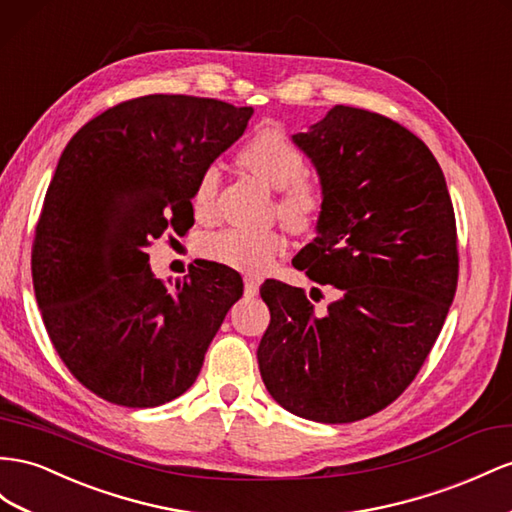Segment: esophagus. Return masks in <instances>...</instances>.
I'll list each match as a JSON object with an SVG mask.
<instances>
[{"instance_id": "obj_1", "label": "esophagus", "mask_w": 512, "mask_h": 512, "mask_svg": "<svg viewBox=\"0 0 512 512\" xmlns=\"http://www.w3.org/2000/svg\"><path fill=\"white\" fill-rule=\"evenodd\" d=\"M245 295L247 297H254V295H258V288H260V284H258V280L256 278H252V275H245Z\"/></svg>"}]
</instances>
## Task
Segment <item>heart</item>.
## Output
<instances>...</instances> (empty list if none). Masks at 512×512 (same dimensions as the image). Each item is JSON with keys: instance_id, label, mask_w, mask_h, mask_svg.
Listing matches in <instances>:
<instances>
[{"instance_id": "b5f03b06", "label": "heart", "mask_w": 512, "mask_h": 512, "mask_svg": "<svg viewBox=\"0 0 512 512\" xmlns=\"http://www.w3.org/2000/svg\"><path fill=\"white\" fill-rule=\"evenodd\" d=\"M239 163L258 181L280 191L275 209L290 230L303 232L312 228L321 211V191L303 176L306 174V159L284 133L275 129L258 131L241 148ZM219 183H222V174H219L217 165H206L198 174L191 196L193 209L198 215H213ZM282 250L284 237L278 230L247 232L226 228L206 234L200 241V252L206 258L250 275L267 273Z\"/></svg>"}]
</instances>
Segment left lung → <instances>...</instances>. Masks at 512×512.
<instances>
[{
  "mask_svg": "<svg viewBox=\"0 0 512 512\" xmlns=\"http://www.w3.org/2000/svg\"><path fill=\"white\" fill-rule=\"evenodd\" d=\"M293 144L323 193L293 265L342 295L316 314L301 288L262 284L258 368L286 411L355 422L405 392L444 327L459 280L452 200L428 146L381 114L336 105Z\"/></svg>",
  "mask_w": 512,
  "mask_h": 512,
  "instance_id": "1",
  "label": "left lung"
}]
</instances>
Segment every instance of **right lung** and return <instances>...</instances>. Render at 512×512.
<instances>
[{"label":"right lung","instance_id":"obj_1","mask_svg":"<svg viewBox=\"0 0 512 512\" xmlns=\"http://www.w3.org/2000/svg\"><path fill=\"white\" fill-rule=\"evenodd\" d=\"M252 107L148 94L109 107L66 144L36 226L32 278L55 351L90 392L159 407L187 392L228 310L239 273L191 265L157 280L146 247L193 226L198 174L243 135Z\"/></svg>","mask_w":512,"mask_h":512}]
</instances>
